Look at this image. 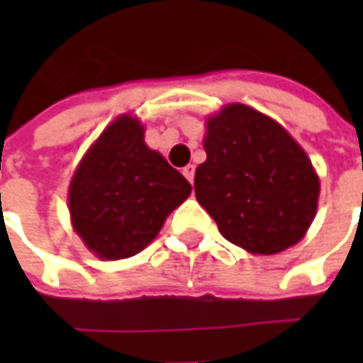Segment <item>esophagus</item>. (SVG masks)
<instances>
[{"label": "esophagus", "instance_id": "34e87169", "mask_svg": "<svg viewBox=\"0 0 363 363\" xmlns=\"http://www.w3.org/2000/svg\"><path fill=\"white\" fill-rule=\"evenodd\" d=\"M182 174L186 177V181L192 184L194 182V165H186L184 169H182Z\"/></svg>", "mask_w": 363, "mask_h": 363}]
</instances>
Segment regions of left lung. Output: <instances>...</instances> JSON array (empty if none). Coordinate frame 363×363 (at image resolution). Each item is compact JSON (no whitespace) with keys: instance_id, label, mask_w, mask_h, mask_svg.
<instances>
[{"instance_id":"left-lung-1","label":"left lung","mask_w":363,"mask_h":363,"mask_svg":"<svg viewBox=\"0 0 363 363\" xmlns=\"http://www.w3.org/2000/svg\"><path fill=\"white\" fill-rule=\"evenodd\" d=\"M204 150L194 192L228 241L274 255L305 235L317 212L319 177L278 122L229 104L208 120Z\"/></svg>"}]
</instances>
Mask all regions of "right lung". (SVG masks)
Returning a JSON list of instances; mask_svg holds the SVG:
<instances>
[{"label":"right lung","mask_w":363,"mask_h":363,"mask_svg":"<svg viewBox=\"0 0 363 363\" xmlns=\"http://www.w3.org/2000/svg\"><path fill=\"white\" fill-rule=\"evenodd\" d=\"M190 190V182L145 145L142 124L120 116L77 167L69 213L77 235L96 257L128 259L157 237Z\"/></svg>","instance_id":"1"}]
</instances>
